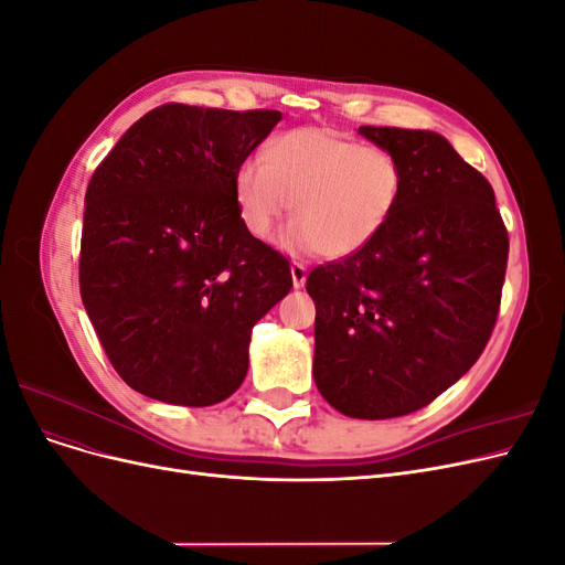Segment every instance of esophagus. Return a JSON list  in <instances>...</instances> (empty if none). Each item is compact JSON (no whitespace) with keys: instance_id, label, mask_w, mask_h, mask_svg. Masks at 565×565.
<instances>
[{"instance_id":"34e87169","label":"esophagus","mask_w":565,"mask_h":565,"mask_svg":"<svg viewBox=\"0 0 565 565\" xmlns=\"http://www.w3.org/2000/svg\"><path fill=\"white\" fill-rule=\"evenodd\" d=\"M289 273H292V285L295 289H301L306 285V266L295 262L292 266H289Z\"/></svg>"}]
</instances>
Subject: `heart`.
I'll list each match as a JSON object with an SVG mask.
<instances>
[{
  "instance_id": "heart-1",
  "label": "heart",
  "mask_w": 565,
  "mask_h": 565,
  "mask_svg": "<svg viewBox=\"0 0 565 565\" xmlns=\"http://www.w3.org/2000/svg\"><path fill=\"white\" fill-rule=\"evenodd\" d=\"M403 185V167L391 150L322 127L273 139L264 158L237 167L233 181L237 212L252 237L264 241L292 210L295 221L280 245L328 259H344L377 241L398 210Z\"/></svg>"
}]
</instances>
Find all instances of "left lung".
<instances>
[{
    "instance_id": "1",
    "label": "left lung",
    "mask_w": 565,
    "mask_h": 565,
    "mask_svg": "<svg viewBox=\"0 0 565 565\" xmlns=\"http://www.w3.org/2000/svg\"><path fill=\"white\" fill-rule=\"evenodd\" d=\"M403 167V200L377 241L306 280L313 380L355 419L429 405L483 353L500 311L509 237L492 185L436 131L361 127Z\"/></svg>"
}]
</instances>
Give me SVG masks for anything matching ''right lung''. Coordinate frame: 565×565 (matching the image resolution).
I'll return each instance as SVG.
<instances>
[{
  "label": "right lung",
  "mask_w": 565,
  "mask_h": 565,
  "mask_svg": "<svg viewBox=\"0 0 565 565\" xmlns=\"http://www.w3.org/2000/svg\"><path fill=\"white\" fill-rule=\"evenodd\" d=\"M280 119L167 104L89 181L82 303L119 377L152 401H226L247 374L256 320L292 287L285 256L245 231L233 188Z\"/></svg>",
  "instance_id": "1"
}]
</instances>
